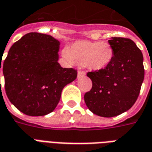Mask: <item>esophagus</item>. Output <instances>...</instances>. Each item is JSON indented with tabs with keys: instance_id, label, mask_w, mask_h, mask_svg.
Instances as JSON below:
<instances>
[{
	"instance_id": "obj_1",
	"label": "esophagus",
	"mask_w": 152,
	"mask_h": 152,
	"mask_svg": "<svg viewBox=\"0 0 152 152\" xmlns=\"http://www.w3.org/2000/svg\"><path fill=\"white\" fill-rule=\"evenodd\" d=\"M86 76V72H83V71H78V74H77V76L78 78H80V77H83V76Z\"/></svg>"
}]
</instances>
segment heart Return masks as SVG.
I'll list each match as a JSON object with an SVG mask.
<instances>
[{"label":"heart","instance_id":"b5f03b06","mask_svg":"<svg viewBox=\"0 0 152 152\" xmlns=\"http://www.w3.org/2000/svg\"><path fill=\"white\" fill-rule=\"evenodd\" d=\"M63 56L68 63L85 64L89 69L99 71L112 63L114 50L107 42L80 40L64 50Z\"/></svg>","mask_w":152,"mask_h":152}]
</instances>
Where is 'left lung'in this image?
Wrapping results in <instances>:
<instances>
[{
    "instance_id": "8db88e82",
    "label": "left lung",
    "mask_w": 152,
    "mask_h": 152,
    "mask_svg": "<svg viewBox=\"0 0 152 152\" xmlns=\"http://www.w3.org/2000/svg\"><path fill=\"white\" fill-rule=\"evenodd\" d=\"M114 50L112 63L106 68L89 72L92 89L84 99L89 111L102 117H113L132 107L144 79L143 56L129 38L112 37Z\"/></svg>"
}]
</instances>
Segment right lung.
I'll return each mask as SVG.
<instances>
[{
	"mask_svg": "<svg viewBox=\"0 0 152 152\" xmlns=\"http://www.w3.org/2000/svg\"><path fill=\"white\" fill-rule=\"evenodd\" d=\"M59 44L50 35L30 32L9 50L3 63L5 93L23 113L39 116L52 112L64 86L76 78V69L58 63Z\"/></svg>",
	"mask_w": 152,
	"mask_h": 152,
	"instance_id": "right-lung-1",
	"label": "right lung"
}]
</instances>
